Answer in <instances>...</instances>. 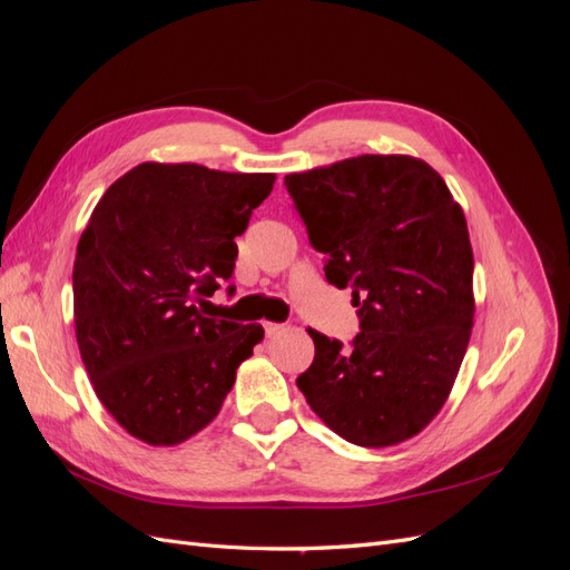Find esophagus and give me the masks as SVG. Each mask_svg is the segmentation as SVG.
Returning <instances> with one entry per match:
<instances>
[{"mask_svg": "<svg viewBox=\"0 0 570 570\" xmlns=\"http://www.w3.org/2000/svg\"><path fill=\"white\" fill-rule=\"evenodd\" d=\"M283 327H285V325H281V323H271V321H266V323H264V331H266V335H268V337L278 335V333L283 331Z\"/></svg>", "mask_w": 570, "mask_h": 570, "instance_id": "1", "label": "esophagus"}]
</instances>
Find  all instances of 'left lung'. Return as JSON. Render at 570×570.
I'll return each mask as SVG.
<instances>
[{"mask_svg": "<svg viewBox=\"0 0 570 570\" xmlns=\"http://www.w3.org/2000/svg\"><path fill=\"white\" fill-rule=\"evenodd\" d=\"M325 278L352 287L350 347L318 331L297 387L358 446L400 444L438 416L473 327V249L438 170L404 154H364L285 176Z\"/></svg>", "mask_w": 570, "mask_h": 570, "instance_id": "8db88e82", "label": "left lung"}]
</instances>
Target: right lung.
<instances>
[{"label":"right lung","instance_id":"1","mask_svg":"<svg viewBox=\"0 0 570 570\" xmlns=\"http://www.w3.org/2000/svg\"><path fill=\"white\" fill-rule=\"evenodd\" d=\"M273 183L147 161L97 202L73 264L76 340L99 402L132 438L170 446L199 433L264 340L258 323L199 304L230 281L235 237Z\"/></svg>","mask_w":570,"mask_h":570}]
</instances>
